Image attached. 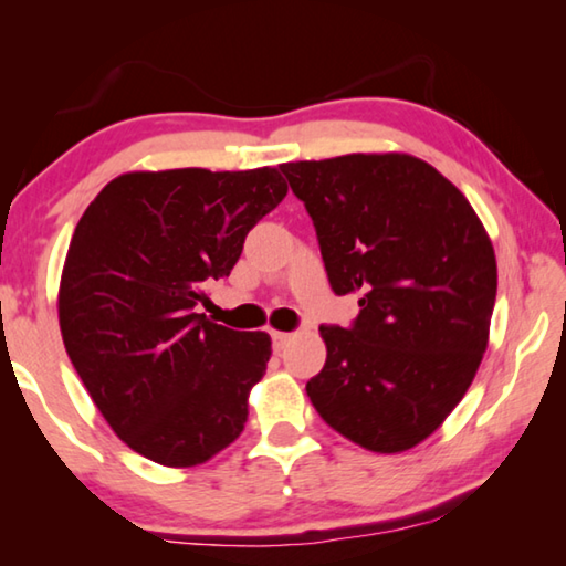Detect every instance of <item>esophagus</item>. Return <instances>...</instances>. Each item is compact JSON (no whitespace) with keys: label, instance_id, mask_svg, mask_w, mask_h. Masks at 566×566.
Segmentation results:
<instances>
[{"label":"esophagus","instance_id":"obj_1","mask_svg":"<svg viewBox=\"0 0 566 566\" xmlns=\"http://www.w3.org/2000/svg\"><path fill=\"white\" fill-rule=\"evenodd\" d=\"M292 342V334L286 332H272V344H274V352H282L286 344Z\"/></svg>","mask_w":566,"mask_h":566}]
</instances>
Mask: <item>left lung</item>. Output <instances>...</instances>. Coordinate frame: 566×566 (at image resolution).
<instances>
[{
  "mask_svg": "<svg viewBox=\"0 0 566 566\" xmlns=\"http://www.w3.org/2000/svg\"><path fill=\"white\" fill-rule=\"evenodd\" d=\"M317 229L334 294H357L352 327H319L327 361L314 409L354 444L405 452L442 424L490 339L496 260L452 181L409 155L282 165Z\"/></svg>",
  "mask_w": 566,
  "mask_h": 566,
  "instance_id": "8db88e82",
  "label": "left lung"
}]
</instances>
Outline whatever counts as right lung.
<instances>
[{"label": "right lung", "mask_w": 566, "mask_h": 566, "mask_svg": "<svg viewBox=\"0 0 566 566\" xmlns=\"http://www.w3.org/2000/svg\"><path fill=\"white\" fill-rule=\"evenodd\" d=\"M284 197L274 167L129 171L76 224L60 284L64 347L114 434L151 462L202 464L242 434L272 339L209 322L199 304Z\"/></svg>", "instance_id": "obj_1"}]
</instances>
